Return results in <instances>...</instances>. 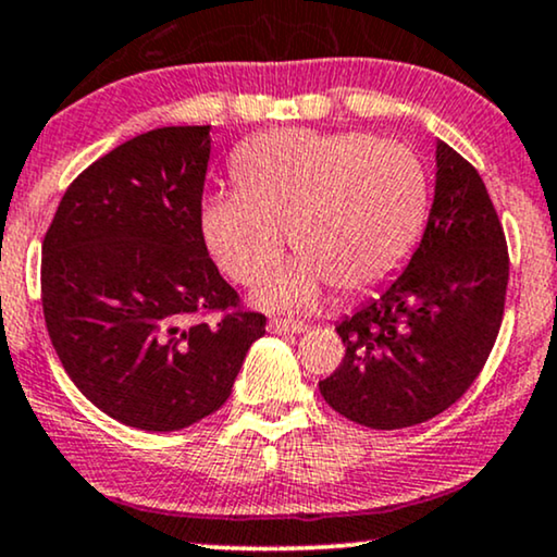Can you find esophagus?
Returning <instances> with one entry per match:
<instances>
[{
  "instance_id": "34e87169",
  "label": "esophagus",
  "mask_w": 557,
  "mask_h": 557,
  "mask_svg": "<svg viewBox=\"0 0 557 557\" xmlns=\"http://www.w3.org/2000/svg\"><path fill=\"white\" fill-rule=\"evenodd\" d=\"M308 326L304 321H293V319H272L270 321V332L272 334H304Z\"/></svg>"
}]
</instances>
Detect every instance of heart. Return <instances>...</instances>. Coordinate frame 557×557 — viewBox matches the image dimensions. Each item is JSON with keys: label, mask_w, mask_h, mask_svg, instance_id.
Returning a JSON list of instances; mask_svg holds the SVG:
<instances>
[{"label": "heart", "mask_w": 557, "mask_h": 557, "mask_svg": "<svg viewBox=\"0 0 557 557\" xmlns=\"http://www.w3.org/2000/svg\"><path fill=\"white\" fill-rule=\"evenodd\" d=\"M236 189L199 207V233L227 277L253 285L277 264L285 231L296 259L257 290V304L308 311L326 285L360 296L410 257L428 214V176L412 150L371 134L277 129L233 158Z\"/></svg>", "instance_id": "heart-1"}]
</instances>
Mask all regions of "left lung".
<instances>
[{
    "mask_svg": "<svg viewBox=\"0 0 557 557\" xmlns=\"http://www.w3.org/2000/svg\"><path fill=\"white\" fill-rule=\"evenodd\" d=\"M508 251L480 173L435 143V194L397 277L337 324L345 358L321 397L352 423L397 431L451 407L485 366L504 319Z\"/></svg>",
    "mask_w": 557,
    "mask_h": 557,
    "instance_id": "8db88e82",
    "label": "left lung"
}]
</instances>
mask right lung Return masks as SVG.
Masks as SVG:
<instances>
[{"label":"right lung","mask_w":557,"mask_h":557,"mask_svg":"<svg viewBox=\"0 0 557 557\" xmlns=\"http://www.w3.org/2000/svg\"><path fill=\"white\" fill-rule=\"evenodd\" d=\"M210 147V126L119 145L72 181L44 238L53 350L100 412L139 431L220 410L264 337L267 319L240 311L199 233Z\"/></svg>","instance_id":"obj_1"}]
</instances>
